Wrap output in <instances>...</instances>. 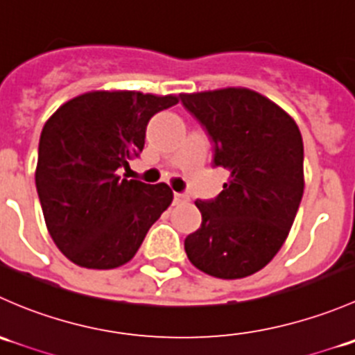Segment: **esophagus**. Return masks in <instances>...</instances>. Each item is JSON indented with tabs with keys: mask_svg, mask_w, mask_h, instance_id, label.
Here are the masks:
<instances>
[{
	"mask_svg": "<svg viewBox=\"0 0 355 355\" xmlns=\"http://www.w3.org/2000/svg\"><path fill=\"white\" fill-rule=\"evenodd\" d=\"M185 200H189V194H185V192H175V202H185Z\"/></svg>",
	"mask_w": 355,
	"mask_h": 355,
	"instance_id": "esophagus-1",
	"label": "esophagus"
}]
</instances>
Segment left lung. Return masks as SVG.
Masks as SVG:
<instances>
[{
  "mask_svg": "<svg viewBox=\"0 0 355 355\" xmlns=\"http://www.w3.org/2000/svg\"><path fill=\"white\" fill-rule=\"evenodd\" d=\"M213 142V164L230 171L223 191L196 200L202 223L185 252L211 277L237 280L280 250L304 194V144L293 118L244 87L180 94Z\"/></svg>",
  "mask_w": 355,
  "mask_h": 355,
  "instance_id": "left-lung-1",
  "label": "left lung"
}]
</instances>
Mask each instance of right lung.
<instances>
[{"mask_svg": "<svg viewBox=\"0 0 355 355\" xmlns=\"http://www.w3.org/2000/svg\"><path fill=\"white\" fill-rule=\"evenodd\" d=\"M177 103L171 94L92 91L46 121L35 187L49 235L71 263L89 270L128 263L171 204L166 184L127 180L120 170L144 149L151 116Z\"/></svg>", "mask_w": 355, "mask_h": 355, "instance_id": "obj_1", "label": "right lung"}]
</instances>
